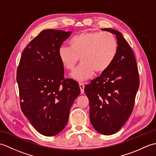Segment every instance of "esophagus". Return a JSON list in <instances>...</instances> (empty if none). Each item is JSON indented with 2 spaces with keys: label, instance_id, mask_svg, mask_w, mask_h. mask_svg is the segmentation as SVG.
<instances>
[{
  "label": "esophagus",
  "instance_id": "esophagus-1",
  "mask_svg": "<svg viewBox=\"0 0 156 156\" xmlns=\"http://www.w3.org/2000/svg\"><path fill=\"white\" fill-rule=\"evenodd\" d=\"M79 87H80V88L81 94H83L84 92V83H79Z\"/></svg>",
  "mask_w": 156,
  "mask_h": 156
}]
</instances>
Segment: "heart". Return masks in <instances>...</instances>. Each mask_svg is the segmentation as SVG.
Segmentation results:
<instances>
[{"label":"heart","instance_id":"obj_1","mask_svg":"<svg viewBox=\"0 0 156 156\" xmlns=\"http://www.w3.org/2000/svg\"><path fill=\"white\" fill-rule=\"evenodd\" d=\"M70 47L62 46L58 50L59 60L68 70L72 71L79 61L81 64L71 76L78 81L92 77L94 72L100 74L110 67L117 55V41L108 32L86 31L69 41Z\"/></svg>","mask_w":156,"mask_h":156}]
</instances>
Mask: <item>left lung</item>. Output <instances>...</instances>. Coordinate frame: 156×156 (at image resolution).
Returning a JSON list of instances; mask_svg holds the SVG:
<instances>
[{
	"label": "left lung",
	"mask_w": 156,
	"mask_h": 156,
	"mask_svg": "<svg viewBox=\"0 0 156 156\" xmlns=\"http://www.w3.org/2000/svg\"><path fill=\"white\" fill-rule=\"evenodd\" d=\"M117 37L118 50L107 70L87 84L84 92L90 104V120L98 133H115L127 121L133 111L140 87L136 59L131 46L120 32L101 29Z\"/></svg>",
	"instance_id": "8db88e82"
}]
</instances>
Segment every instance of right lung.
Wrapping results in <instances>:
<instances>
[{
  "label": "right lung",
  "instance_id": "1",
  "mask_svg": "<svg viewBox=\"0 0 156 156\" xmlns=\"http://www.w3.org/2000/svg\"><path fill=\"white\" fill-rule=\"evenodd\" d=\"M71 31H42L23 51L16 72L20 106L31 125L45 136L58 134L80 94L79 84L64 79L58 50Z\"/></svg>",
  "mask_w": 156,
  "mask_h": 156
}]
</instances>
